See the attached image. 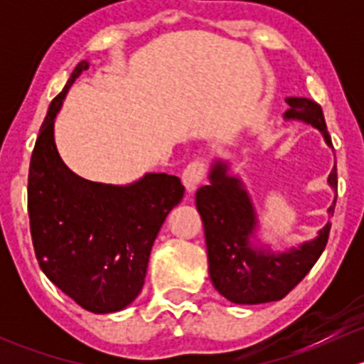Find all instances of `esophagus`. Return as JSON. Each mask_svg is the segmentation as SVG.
Instances as JSON below:
<instances>
[{"mask_svg":"<svg viewBox=\"0 0 364 364\" xmlns=\"http://www.w3.org/2000/svg\"><path fill=\"white\" fill-rule=\"evenodd\" d=\"M205 172H208V165L204 160H193L183 171V185L188 190V193L196 192L197 186L200 185V181L205 178Z\"/></svg>","mask_w":364,"mask_h":364,"instance_id":"34e87169","label":"esophagus"}]
</instances>
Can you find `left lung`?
<instances>
[{"label": "left lung", "mask_w": 364, "mask_h": 364, "mask_svg": "<svg viewBox=\"0 0 364 364\" xmlns=\"http://www.w3.org/2000/svg\"><path fill=\"white\" fill-rule=\"evenodd\" d=\"M291 109L285 121H303L317 128L324 142L333 148L321 105L311 98H287ZM328 183L335 200L328 208L333 216L336 204V165ZM197 211L204 223L209 278L213 287L236 304H260L287 296L314 267L328 243L331 222L314 240L284 252H274L259 237L260 223L250 192L240 174H230V161L216 156L209 168V183L196 193Z\"/></svg>", "instance_id": "left-lung-1"}]
</instances>
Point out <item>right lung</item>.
<instances>
[{
    "instance_id": "add662e5",
    "label": "right lung",
    "mask_w": 364,
    "mask_h": 364,
    "mask_svg": "<svg viewBox=\"0 0 364 364\" xmlns=\"http://www.w3.org/2000/svg\"><path fill=\"white\" fill-rule=\"evenodd\" d=\"M50 102L28 176V213L36 260L46 277L93 314H112L142 291L149 253L185 186L165 172H146L128 185L84 179L70 171L54 142V121L77 77Z\"/></svg>"
}]
</instances>
